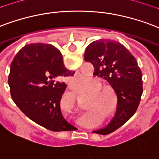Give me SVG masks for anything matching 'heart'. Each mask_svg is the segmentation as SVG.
<instances>
[{
	"label": "heart",
	"mask_w": 159,
	"mask_h": 159,
	"mask_svg": "<svg viewBox=\"0 0 159 159\" xmlns=\"http://www.w3.org/2000/svg\"><path fill=\"white\" fill-rule=\"evenodd\" d=\"M83 83V78H75L72 82L73 85L76 86V87L81 85ZM103 89V85L100 80L94 79V81L92 83L91 86L89 88V92L94 93L93 94V97L90 98V108L98 107L100 109H103L109 116H112L113 111H114L112 96H111V94H109L107 91H101L100 92V91ZM98 108H95L92 112L89 113V114H87L83 116V121H89V120L93 115L99 112Z\"/></svg>",
	"instance_id": "1"
}]
</instances>
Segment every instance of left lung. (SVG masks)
Instances as JSON below:
<instances>
[{
    "label": "left lung",
    "instance_id": "1",
    "mask_svg": "<svg viewBox=\"0 0 159 159\" xmlns=\"http://www.w3.org/2000/svg\"><path fill=\"white\" fill-rule=\"evenodd\" d=\"M84 61L94 67V76L105 79L116 92V115L106 127L95 133L107 135L120 127L138 108L142 92V73L136 58L116 41L99 39L86 48Z\"/></svg>",
    "mask_w": 159,
    "mask_h": 159
}]
</instances>
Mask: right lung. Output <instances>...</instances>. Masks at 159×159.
I'll return each mask as SVG.
<instances>
[{"label":"right lung","mask_w":159,"mask_h":159,"mask_svg":"<svg viewBox=\"0 0 159 159\" xmlns=\"http://www.w3.org/2000/svg\"><path fill=\"white\" fill-rule=\"evenodd\" d=\"M63 57L51 44L30 43L23 47L11 64L8 84L14 103L30 120L52 131L75 130L61 110L66 84L59 80L73 76Z\"/></svg>","instance_id":"1"}]
</instances>
